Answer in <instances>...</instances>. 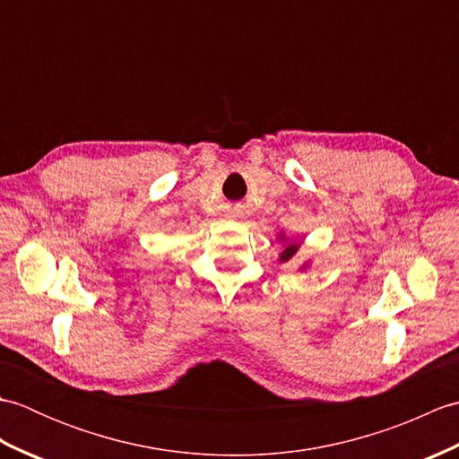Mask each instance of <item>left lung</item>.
I'll list each match as a JSON object with an SVG mask.
<instances>
[{
    "label": "left lung",
    "instance_id": "8db88e82",
    "mask_svg": "<svg viewBox=\"0 0 459 459\" xmlns=\"http://www.w3.org/2000/svg\"><path fill=\"white\" fill-rule=\"evenodd\" d=\"M281 242H284V250H281L280 252V262H290L291 258H294L296 256V252L299 250V242H296V240H290L288 237H284V235H281V232H280V237H278ZM301 270H306L307 268V262H306V264H301L299 266Z\"/></svg>",
    "mask_w": 459,
    "mask_h": 459
}]
</instances>
